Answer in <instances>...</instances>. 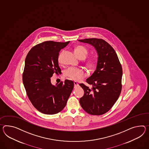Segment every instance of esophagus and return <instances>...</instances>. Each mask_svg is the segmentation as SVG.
Here are the masks:
<instances>
[{
    "mask_svg": "<svg viewBox=\"0 0 149 149\" xmlns=\"http://www.w3.org/2000/svg\"><path fill=\"white\" fill-rule=\"evenodd\" d=\"M74 88L77 87L79 86V84H77V82H74Z\"/></svg>",
    "mask_w": 149,
    "mask_h": 149,
    "instance_id": "obj_1",
    "label": "esophagus"
}]
</instances>
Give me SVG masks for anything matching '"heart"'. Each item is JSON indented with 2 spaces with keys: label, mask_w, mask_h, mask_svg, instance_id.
<instances>
[{
  "label": "heart",
  "mask_w": 149,
  "mask_h": 149,
  "mask_svg": "<svg viewBox=\"0 0 149 149\" xmlns=\"http://www.w3.org/2000/svg\"><path fill=\"white\" fill-rule=\"evenodd\" d=\"M75 54L79 58H86L88 54V50L86 48L82 46H78L75 48ZM61 53H60L58 56V61L61 60ZM88 67L89 69L94 68L95 66V63L92 61L88 62ZM66 77H68L71 80H79L81 79L84 78L85 76V73L84 70L80 68H77L74 67H69L68 69H66L64 73Z\"/></svg>",
  "instance_id": "1"
}]
</instances>
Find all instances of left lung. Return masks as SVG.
<instances>
[{"label":"left lung","mask_w":149,"mask_h":149,"mask_svg":"<svg viewBox=\"0 0 149 149\" xmlns=\"http://www.w3.org/2000/svg\"><path fill=\"white\" fill-rule=\"evenodd\" d=\"M78 41L92 45L98 55L96 70L86 80L93 87L80 84L84 92L80 104L88 113L101 115L111 108L120 96L122 68L116 52L104 40L90 38Z\"/></svg>","instance_id":"1"}]
</instances>
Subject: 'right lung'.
<instances>
[{"instance_id": "right-lung-1", "label": "right lung", "mask_w": 149, "mask_h": 149, "mask_svg": "<svg viewBox=\"0 0 149 149\" xmlns=\"http://www.w3.org/2000/svg\"><path fill=\"white\" fill-rule=\"evenodd\" d=\"M69 42L45 41L34 46L26 56L23 84L30 101L41 113L53 115L60 112L73 91L72 81L65 80L53 85L51 80L54 73H61L59 52Z\"/></svg>"}]
</instances>
